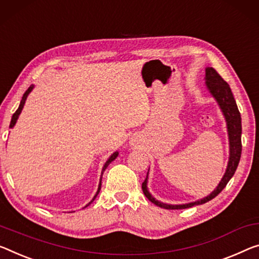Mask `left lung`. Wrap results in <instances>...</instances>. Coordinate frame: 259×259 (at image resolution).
Wrapping results in <instances>:
<instances>
[{"instance_id": "obj_1", "label": "left lung", "mask_w": 259, "mask_h": 259, "mask_svg": "<svg viewBox=\"0 0 259 259\" xmlns=\"http://www.w3.org/2000/svg\"><path fill=\"white\" fill-rule=\"evenodd\" d=\"M206 85L209 90V93L213 95V97L217 99V102L220 105L222 112H224L227 121V127H228V135H229V145H230V156L228 166H227L226 174L224 178H222L220 184L218 185V188L201 200L190 202V204L185 205H168L163 204V202L157 201L156 199H154L150 193L147 190V177L145 182L142 183V191L145 193V196L149 199L150 201L155 204L158 207L165 208V209H183V208H189L192 207L194 205H201L205 204L209 200H212L213 198H215L222 190L226 188V185L228 184L230 178L234 176L235 171L237 169L238 163H240L241 153H242V141H241V134H242V124H241V114L240 111L237 109L236 102L234 99L233 93L230 90L228 83H227L224 78L220 76V74L218 71L208 67L206 68Z\"/></svg>"}]
</instances>
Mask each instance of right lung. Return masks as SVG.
<instances>
[{
    "instance_id": "right-lung-1",
    "label": "right lung",
    "mask_w": 259,
    "mask_h": 259,
    "mask_svg": "<svg viewBox=\"0 0 259 259\" xmlns=\"http://www.w3.org/2000/svg\"><path fill=\"white\" fill-rule=\"evenodd\" d=\"M33 89V85H30L29 87V89H27L26 91H25V94H24L23 95V97H22V101H21V104H19V107H18V109H17V111H16V112L13 114V118H11V121H10V128H11V127H14L15 126V124H16V121H17V119H18V116H19V114H21V112H22V109H23V106H24V104H25V101H26V97H27V95H29L30 93H31V90H32ZM118 156V152H116V153H113L112 155H111V157L109 158V160H107L106 161V163H105V165H104V168H103V171H102V175H103V172H104V171H105V169L107 168V165H109L110 164V163L111 162H112L113 160H116V157ZM101 185H102V178H101V182H99V186H98V191H97V193H96V196H95L94 197V199H93V200H91L90 202H89V204L88 205H87V206H89L90 204H91V202H93L94 200H95V198H96L97 197V194L99 193V190H101Z\"/></svg>"
}]
</instances>
